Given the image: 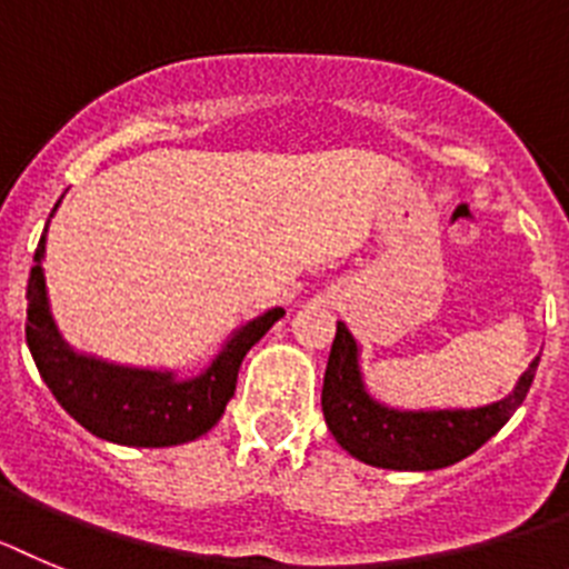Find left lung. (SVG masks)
Wrapping results in <instances>:
<instances>
[{
  "instance_id": "8db88e82",
  "label": "left lung",
  "mask_w": 569,
  "mask_h": 569,
  "mask_svg": "<svg viewBox=\"0 0 569 569\" xmlns=\"http://www.w3.org/2000/svg\"><path fill=\"white\" fill-rule=\"evenodd\" d=\"M536 367L538 358L521 375L518 387L490 407L398 412L369 398L358 372V346L349 329L338 323L320 407L335 441L358 461L383 469H441L472 456L510 421L530 392Z\"/></svg>"
}]
</instances>
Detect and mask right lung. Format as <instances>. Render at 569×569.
<instances>
[{
    "label": "right lung",
    "instance_id": "right-lung-1",
    "mask_svg": "<svg viewBox=\"0 0 569 569\" xmlns=\"http://www.w3.org/2000/svg\"><path fill=\"white\" fill-rule=\"evenodd\" d=\"M48 231V226H46ZM46 234L39 237L28 278V323L24 340L39 375L59 407L97 438L126 447H171L209 432L226 403L234 398L237 372L246 352L269 332L283 309H271L243 326L200 378L177 383L171 375L111 367L102 360L73 355L53 329L42 278Z\"/></svg>",
    "mask_w": 569,
    "mask_h": 569
}]
</instances>
